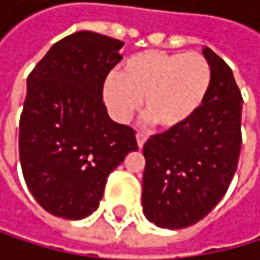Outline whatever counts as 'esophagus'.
I'll list each match as a JSON object with an SVG mask.
<instances>
[{
  "mask_svg": "<svg viewBox=\"0 0 260 260\" xmlns=\"http://www.w3.org/2000/svg\"><path fill=\"white\" fill-rule=\"evenodd\" d=\"M136 139H137V145H139V148H143V145H145V142H146V136L145 134H137L136 136Z\"/></svg>",
  "mask_w": 260,
  "mask_h": 260,
  "instance_id": "obj_1",
  "label": "esophagus"
}]
</instances>
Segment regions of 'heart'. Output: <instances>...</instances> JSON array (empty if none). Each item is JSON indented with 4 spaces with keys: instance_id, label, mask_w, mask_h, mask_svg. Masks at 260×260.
<instances>
[{
    "instance_id": "obj_1",
    "label": "heart",
    "mask_w": 260,
    "mask_h": 260,
    "mask_svg": "<svg viewBox=\"0 0 260 260\" xmlns=\"http://www.w3.org/2000/svg\"><path fill=\"white\" fill-rule=\"evenodd\" d=\"M212 87V67L200 53L145 51L129 57L121 73H109L103 95L111 115L126 123L142 104L148 121L178 129L203 107Z\"/></svg>"
}]
</instances>
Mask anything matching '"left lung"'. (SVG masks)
I'll return each instance as SVG.
<instances>
[{
    "instance_id": "left-lung-1",
    "label": "left lung",
    "mask_w": 260,
    "mask_h": 260,
    "mask_svg": "<svg viewBox=\"0 0 260 260\" xmlns=\"http://www.w3.org/2000/svg\"><path fill=\"white\" fill-rule=\"evenodd\" d=\"M212 87L184 126L148 139L143 146L142 206L159 228L181 229L204 218L224 197L242 146V95L233 70L211 48Z\"/></svg>"
}]
</instances>
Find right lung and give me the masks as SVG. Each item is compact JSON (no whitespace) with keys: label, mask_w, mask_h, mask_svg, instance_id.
<instances>
[{"label":"right lung","mask_w":260,"mask_h":260,"mask_svg":"<svg viewBox=\"0 0 260 260\" xmlns=\"http://www.w3.org/2000/svg\"><path fill=\"white\" fill-rule=\"evenodd\" d=\"M123 42L79 31L54 43L27 76L20 118V162L29 192L67 220L93 214L107 176L137 151L133 127L115 123L103 84Z\"/></svg>","instance_id":"1"}]
</instances>
